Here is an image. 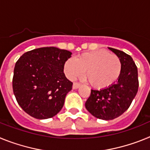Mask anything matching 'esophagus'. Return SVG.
Instances as JSON below:
<instances>
[{
	"mask_svg": "<svg viewBox=\"0 0 150 150\" xmlns=\"http://www.w3.org/2000/svg\"><path fill=\"white\" fill-rule=\"evenodd\" d=\"M80 86H81V84L79 83H74V84H73V88H74V89H76V88H79Z\"/></svg>",
	"mask_w": 150,
	"mask_h": 150,
	"instance_id": "34e87169",
	"label": "esophagus"
}]
</instances>
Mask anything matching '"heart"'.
Returning a JSON list of instances; mask_svg holds the SVG:
<instances>
[{
    "label": "heart",
    "instance_id": "obj_1",
    "mask_svg": "<svg viewBox=\"0 0 150 150\" xmlns=\"http://www.w3.org/2000/svg\"><path fill=\"white\" fill-rule=\"evenodd\" d=\"M67 78L74 80L86 72L88 83L97 88L110 86L120 77L122 62L117 55L104 50L84 52L78 55L75 61L69 59L64 65Z\"/></svg>",
    "mask_w": 150,
    "mask_h": 150
}]
</instances>
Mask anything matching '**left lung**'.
<instances>
[{"label":"left lung","instance_id":"8db88e82","mask_svg":"<svg viewBox=\"0 0 150 150\" xmlns=\"http://www.w3.org/2000/svg\"><path fill=\"white\" fill-rule=\"evenodd\" d=\"M120 59L122 71L116 83L100 90H91L86 101V108L95 117L111 120L121 116L128 109L138 91L137 67L129 55L110 48Z\"/></svg>","mask_w":150,"mask_h":150}]
</instances>
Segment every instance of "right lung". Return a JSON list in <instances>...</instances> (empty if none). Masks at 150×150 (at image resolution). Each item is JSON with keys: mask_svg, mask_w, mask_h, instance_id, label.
<instances>
[{"mask_svg": "<svg viewBox=\"0 0 150 150\" xmlns=\"http://www.w3.org/2000/svg\"><path fill=\"white\" fill-rule=\"evenodd\" d=\"M71 52L42 47L24 53L14 67L13 90L18 105L30 116L45 120L62 110L73 83L64 74Z\"/></svg>", "mask_w": 150, "mask_h": 150, "instance_id": "obj_1", "label": "right lung"}]
</instances>
